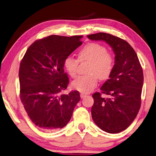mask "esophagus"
<instances>
[{
    "label": "esophagus",
    "mask_w": 156,
    "mask_h": 156,
    "mask_svg": "<svg viewBox=\"0 0 156 156\" xmlns=\"http://www.w3.org/2000/svg\"><path fill=\"white\" fill-rule=\"evenodd\" d=\"M86 96H87V95L84 94V93H80V98H85Z\"/></svg>",
    "instance_id": "34e87169"
}]
</instances>
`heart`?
<instances>
[{"mask_svg":"<svg viewBox=\"0 0 156 156\" xmlns=\"http://www.w3.org/2000/svg\"><path fill=\"white\" fill-rule=\"evenodd\" d=\"M80 61H87L90 65L87 72L89 74L79 76L73 81L72 85L73 89L83 93H89L97 86L98 78L106 80L114 69V57L107 51L103 45L94 43L86 44L78 53ZM79 61L72 56H67L63 61L65 69L72 78L77 74Z\"/></svg>","mask_w":156,"mask_h":156,"instance_id":"heart-1","label":"heart"}]
</instances>
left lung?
<instances>
[{"label": "left lung", "mask_w": 156, "mask_h": 156, "mask_svg": "<svg viewBox=\"0 0 156 156\" xmlns=\"http://www.w3.org/2000/svg\"><path fill=\"white\" fill-rule=\"evenodd\" d=\"M90 40L104 41L115 55L111 75L100 88V93L93 95L94 104L91 115L100 129L110 134L125 130L136 117L141 104L143 72L138 56L123 39L105 33L87 35Z\"/></svg>", "instance_id": "obj_1"}]
</instances>
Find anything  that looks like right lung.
<instances>
[{
    "label": "right lung",
    "instance_id": "1",
    "mask_svg": "<svg viewBox=\"0 0 156 156\" xmlns=\"http://www.w3.org/2000/svg\"><path fill=\"white\" fill-rule=\"evenodd\" d=\"M83 36L50 35L29 46L19 69L20 97L31 121L44 131L63 128L80 100L78 90L63 94L69 84L63 61Z\"/></svg>",
    "mask_w": 156,
    "mask_h": 156
}]
</instances>
